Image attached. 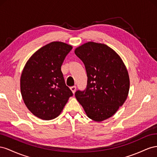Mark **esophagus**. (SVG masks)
Masks as SVG:
<instances>
[{"label": "esophagus", "instance_id": "esophagus-1", "mask_svg": "<svg viewBox=\"0 0 157 157\" xmlns=\"http://www.w3.org/2000/svg\"><path fill=\"white\" fill-rule=\"evenodd\" d=\"M70 89L71 90V91L73 92V93H75V90H76V86H71V87H70Z\"/></svg>", "mask_w": 157, "mask_h": 157}]
</instances>
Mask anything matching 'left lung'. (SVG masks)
Returning <instances> with one entry per match:
<instances>
[{"label": "left lung", "mask_w": 157, "mask_h": 157, "mask_svg": "<svg viewBox=\"0 0 157 157\" xmlns=\"http://www.w3.org/2000/svg\"><path fill=\"white\" fill-rule=\"evenodd\" d=\"M86 70L87 82L75 96L89 118L101 122L113 116L126 100L129 79L118 54L106 44L88 42L75 50Z\"/></svg>", "instance_id": "1"}]
</instances>
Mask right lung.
Returning a JSON list of instances; mask_svg holds the SVG:
<instances>
[{"label": "right lung", "instance_id": "right-lung-1", "mask_svg": "<svg viewBox=\"0 0 157 157\" xmlns=\"http://www.w3.org/2000/svg\"><path fill=\"white\" fill-rule=\"evenodd\" d=\"M72 47L52 42L31 56L22 71L20 89L24 103L42 120L56 118L73 93L66 86L61 66Z\"/></svg>", "mask_w": 157, "mask_h": 157}]
</instances>
